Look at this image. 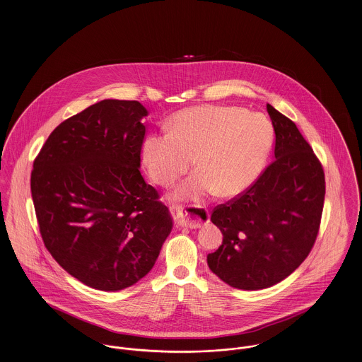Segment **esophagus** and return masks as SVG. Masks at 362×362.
<instances>
[{
	"mask_svg": "<svg viewBox=\"0 0 362 362\" xmlns=\"http://www.w3.org/2000/svg\"><path fill=\"white\" fill-rule=\"evenodd\" d=\"M170 211L178 219V223L181 226L189 228H199L209 222V209L203 206H172Z\"/></svg>",
	"mask_w": 362,
	"mask_h": 362,
	"instance_id": "obj_1",
	"label": "esophagus"
}]
</instances>
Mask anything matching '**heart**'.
<instances>
[{
    "label": "heart",
    "instance_id": "1",
    "mask_svg": "<svg viewBox=\"0 0 362 362\" xmlns=\"http://www.w3.org/2000/svg\"><path fill=\"white\" fill-rule=\"evenodd\" d=\"M272 125L259 113L237 106H197L173 115L169 132L147 136L143 162L162 187L194 173L174 190V199L199 200L218 192L231 197L247 189L272 146Z\"/></svg>",
    "mask_w": 362,
    "mask_h": 362
}]
</instances>
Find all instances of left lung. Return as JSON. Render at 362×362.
I'll return each instance as SVG.
<instances>
[{"instance_id": "left-lung-1", "label": "left lung", "mask_w": 362, "mask_h": 362, "mask_svg": "<svg viewBox=\"0 0 362 362\" xmlns=\"http://www.w3.org/2000/svg\"><path fill=\"white\" fill-rule=\"evenodd\" d=\"M274 160L245 192L216 206L211 222L223 234L207 256L225 284L260 290L287 278L316 241L323 212V166L296 124L269 103Z\"/></svg>"}]
</instances>
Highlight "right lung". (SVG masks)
Returning <instances> with one entry per match:
<instances>
[{"label": "right lung", "instance_id": "1", "mask_svg": "<svg viewBox=\"0 0 362 362\" xmlns=\"http://www.w3.org/2000/svg\"><path fill=\"white\" fill-rule=\"evenodd\" d=\"M147 115L137 100H100L61 122L34 160L31 194L45 247L96 290L144 278L172 231L169 209L140 173Z\"/></svg>", "mask_w": 362, "mask_h": 362}]
</instances>
